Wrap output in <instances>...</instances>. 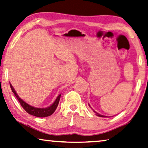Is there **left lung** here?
<instances>
[{
  "label": "left lung",
  "mask_w": 148,
  "mask_h": 148,
  "mask_svg": "<svg viewBox=\"0 0 148 148\" xmlns=\"http://www.w3.org/2000/svg\"><path fill=\"white\" fill-rule=\"evenodd\" d=\"M89 106L90 107V108H91V106H90V105L89 104ZM93 111L94 112H95V115H97V116H99V117H106L107 116H105V115H101V114H99V113H97L96 112V111H95L93 110Z\"/></svg>",
  "instance_id": "8db88e82"
}]
</instances>
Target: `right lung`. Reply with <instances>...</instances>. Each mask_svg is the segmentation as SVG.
<instances>
[{
    "mask_svg": "<svg viewBox=\"0 0 148 148\" xmlns=\"http://www.w3.org/2000/svg\"><path fill=\"white\" fill-rule=\"evenodd\" d=\"M10 88H11L12 91L13 92L14 95L16 96V99H18L19 103H20L21 105V106L23 107V108L24 109V110L26 111L28 113L38 117H48V116H50L51 115H52L53 113L55 112V111L56 110L57 106H58L60 98H61V94H60L58 97H57V99H55L54 103H53L51 106L45 108H35V107L30 106V105L27 103L25 101H23L22 99H21V98L19 97V96L17 95L16 92L13 88V87L12 86V85L10 84Z\"/></svg>",
    "mask_w": 148,
    "mask_h": 148,
    "instance_id": "obj_1",
    "label": "right lung"
}]
</instances>
